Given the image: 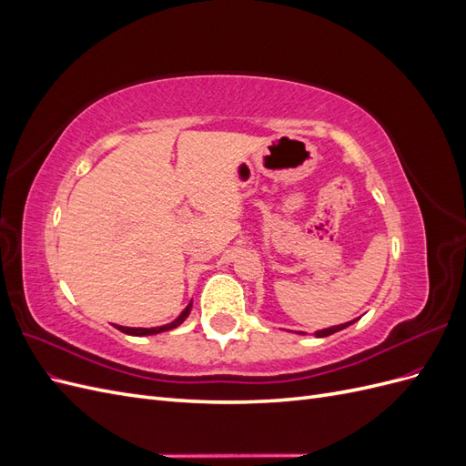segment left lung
<instances>
[{"label": "left lung", "instance_id": "obj_1", "mask_svg": "<svg viewBox=\"0 0 466 466\" xmlns=\"http://www.w3.org/2000/svg\"><path fill=\"white\" fill-rule=\"evenodd\" d=\"M358 319H354V320H350V322H344V324H336V327H330V329H322V330H317L315 332V336L317 338H324V336H330V334H334V332H338V330H344V329H348L350 324H354ZM298 334H303V332H298Z\"/></svg>", "mask_w": 466, "mask_h": 466}]
</instances>
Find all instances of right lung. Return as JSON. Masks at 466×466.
<instances>
[{
  "label": "right lung",
  "mask_w": 466,
  "mask_h": 466,
  "mask_svg": "<svg viewBox=\"0 0 466 466\" xmlns=\"http://www.w3.org/2000/svg\"><path fill=\"white\" fill-rule=\"evenodd\" d=\"M190 311H192V301L187 305V309L185 311H182L173 322H168V324H163V327H153V329H132V327H120V324H115V327L120 330V332H124V334H130V336H151V334H159V332H167V330H173V329H177L178 324H182L187 320V317L190 315Z\"/></svg>",
  "instance_id": "right-lung-1"
}]
</instances>
